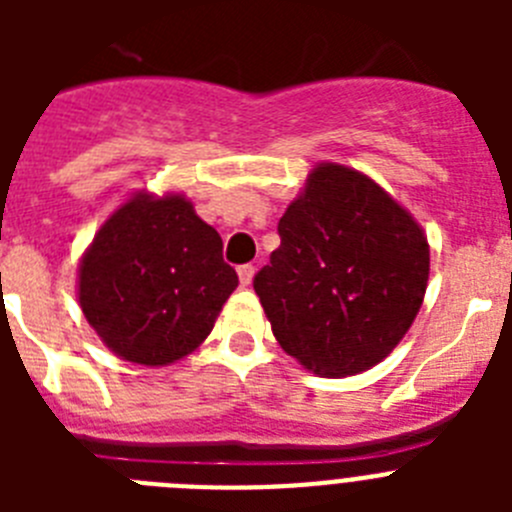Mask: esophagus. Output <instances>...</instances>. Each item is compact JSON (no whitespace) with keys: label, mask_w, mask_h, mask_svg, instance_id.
<instances>
[{"label":"esophagus","mask_w":512,"mask_h":512,"mask_svg":"<svg viewBox=\"0 0 512 512\" xmlns=\"http://www.w3.org/2000/svg\"><path fill=\"white\" fill-rule=\"evenodd\" d=\"M253 274H256V269H253V264L238 266V279H241L243 287H248V284L253 282Z\"/></svg>","instance_id":"obj_1"}]
</instances>
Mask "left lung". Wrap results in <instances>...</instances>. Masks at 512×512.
Instances as JSON below:
<instances>
[{
  "label": "left lung",
  "mask_w": 512,
  "mask_h": 512,
  "mask_svg": "<svg viewBox=\"0 0 512 512\" xmlns=\"http://www.w3.org/2000/svg\"><path fill=\"white\" fill-rule=\"evenodd\" d=\"M279 248L253 277L279 346L320 374L379 364L428 287V241L369 176L320 164L279 220Z\"/></svg>",
  "instance_id": "1"
}]
</instances>
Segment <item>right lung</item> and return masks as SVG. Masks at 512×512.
<instances>
[{
  "label": "right lung",
  "instance_id": "right-lung-1",
  "mask_svg": "<svg viewBox=\"0 0 512 512\" xmlns=\"http://www.w3.org/2000/svg\"><path fill=\"white\" fill-rule=\"evenodd\" d=\"M235 287L217 230L179 194L125 202L94 235L79 269L89 325L117 356L146 366L200 346Z\"/></svg>",
  "mask_w": 512,
  "mask_h": 512
}]
</instances>
